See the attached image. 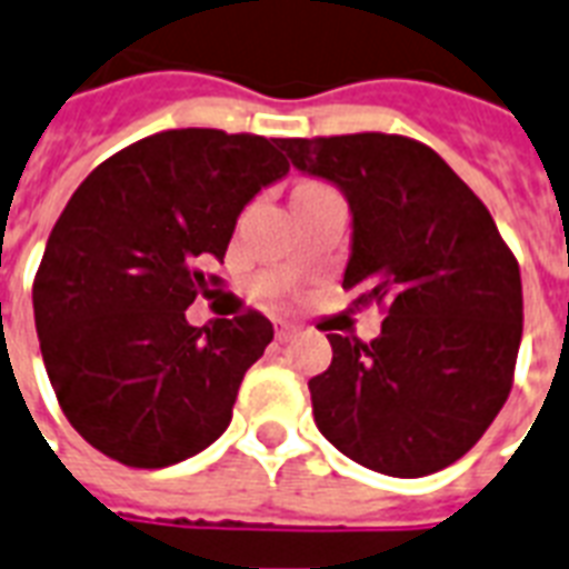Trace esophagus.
Returning <instances> with one entry per match:
<instances>
[{
	"label": "esophagus",
	"instance_id": "34e87169",
	"mask_svg": "<svg viewBox=\"0 0 569 569\" xmlns=\"http://www.w3.org/2000/svg\"><path fill=\"white\" fill-rule=\"evenodd\" d=\"M293 332H297V327L288 323V320H279V323H276V336H279V341H288Z\"/></svg>",
	"mask_w": 569,
	"mask_h": 569
}]
</instances>
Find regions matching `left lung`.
<instances>
[{"label":"left lung","mask_w":569,"mask_h":569,"mask_svg":"<svg viewBox=\"0 0 569 569\" xmlns=\"http://www.w3.org/2000/svg\"><path fill=\"white\" fill-rule=\"evenodd\" d=\"M293 168L345 191V290L383 309L381 336H336L311 378L323 438L362 468L426 477L462 459L512 390L522 341L519 260L489 209L435 149L401 134L281 140Z\"/></svg>","instance_id":"left-lung-1"}]
</instances>
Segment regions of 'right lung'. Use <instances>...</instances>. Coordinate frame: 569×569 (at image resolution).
<instances>
[{"mask_svg":"<svg viewBox=\"0 0 569 569\" xmlns=\"http://www.w3.org/2000/svg\"><path fill=\"white\" fill-rule=\"evenodd\" d=\"M290 170L279 138L170 128L101 161L47 239L32 284L59 408L128 468H168L230 426L239 383L272 341L249 309L191 327L237 216Z\"/></svg>","mask_w":569,"mask_h":569,"instance_id":"1","label":"right lung"}]
</instances>
